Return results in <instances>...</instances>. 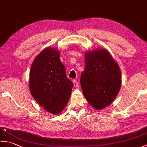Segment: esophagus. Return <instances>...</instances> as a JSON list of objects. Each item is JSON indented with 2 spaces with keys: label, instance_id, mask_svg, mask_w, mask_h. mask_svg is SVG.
<instances>
[{
  "label": "esophagus",
  "instance_id": "1",
  "mask_svg": "<svg viewBox=\"0 0 147 147\" xmlns=\"http://www.w3.org/2000/svg\"><path fill=\"white\" fill-rule=\"evenodd\" d=\"M73 84H74V87H78V86L79 85V83H78V82H77L76 80H74L73 81Z\"/></svg>",
  "mask_w": 147,
  "mask_h": 147
}]
</instances>
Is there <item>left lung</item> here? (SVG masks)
Returning <instances> with one entry per match:
<instances>
[{"instance_id": "left-lung-1", "label": "left lung", "mask_w": 147, "mask_h": 147, "mask_svg": "<svg viewBox=\"0 0 147 147\" xmlns=\"http://www.w3.org/2000/svg\"><path fill=\"white\" fill-rule=\"evenodd\" d=\"M85 67L80 83L86 99L93 107L101 110L111 104L119 91L121 71L105 49L85 53Z\"/></svg>"}]
</instances>
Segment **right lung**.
<instances>
[{
	"instance_id": "right-lung-1",
	"label": "right lung",
	"mask_w": 147,
	"mask_h": 147,
	"mask_svg": "<svg viewBox=\"0 0 147 147\" xmlns=\"http://www.w3.org/2000/svg\"><path fill=\"white\" fill-rule=\"evenodd\" d=\"M73 86L55 49L47 48L35 59L30 73V90L45 110L54 115L63 110Z\"/></svg>"
}]
</instances>
